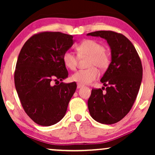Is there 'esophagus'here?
<instances>
[{"mask_svg":"<svg viewBox=\"0 0 155 155\" xmlns=\"http://www.w3.org/2000/svg\"><path fill=\"white\" fill-rule=\"evenodd\" d=\"M82 87V84H78H78H77V87H78V89H79V88H81Z\"/></svg>","mask_w":155,"mask_h":155,"instance_id":"esophagus-1","label":"esophagus"}]
</instances>
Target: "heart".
Masks as SVG:
<instances>
[{
	"label": "heart",
	"mask_w": 155,
	"mask_h": 155,
	"mask_svg": "<svg viewBox=\"0 0 155 155\" xmlns=\"http://www.w3.org/2000/svg\"><path fill=\"white\" fill-rule=\"evenodd\" d=\"M78 55L80 57H90L87 66L85 70H80L73 73L71 80L80 84H88L98 78L99 71H106L111 63L110 56L105 52V47L99 42L92 39L82 41L76 47ZM63 61L68 68L75 70L77 67L78 56L70 51H65L63 55Z\"/></svg>",
	"instance_id": "b5f03b06"
}]
</instances>
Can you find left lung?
<instances>
[{
    "label": "left lung",
    "mask_w": 155,
    "mask_h": 155,
    "mask_svg": "<svg viewBox=\"0 0 155 155\" xmlns=\"http://www.w3.org/2000/svg\"><path fill=\"white\" fill-rule=\"evenodd\" d=\"M87 35L105 39L111 50V62L100 80L106 88L92 89L89 111L97 122L116 124L130 111L138 94L143 78L141 60L133 44L122 34L97 31Z\"/></svg>",
    "instance_id": "obj_1"
}]
</instances>
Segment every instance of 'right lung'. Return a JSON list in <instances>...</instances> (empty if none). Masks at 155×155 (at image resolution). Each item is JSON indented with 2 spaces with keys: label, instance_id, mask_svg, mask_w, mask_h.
I'll return each mask as SVG.
<instances>
[{
  "label": "right lung",
  "instance_id": "1",
  "mask_svg": "<svg viewBox=\"0 0 155 155\" xmlns=\"http://www.w3.org/2000/svg\"><path fill=\"white\" fill-rule=\"evenodd\" d=\"M73 37L59 31L31 36L23 45L15 71V85L29 118L43 126L62 119L75 92V82L54 84L68 75L63 55L73 44Z\"/></svg>",
  "mask_w": 155,
  "mask_h": 155
}]
</instances>
